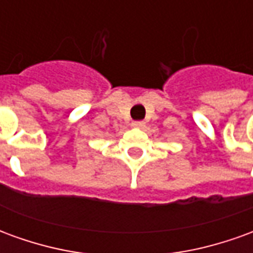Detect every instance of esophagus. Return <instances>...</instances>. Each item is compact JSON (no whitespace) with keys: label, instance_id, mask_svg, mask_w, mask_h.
<instances>
[{"label":"esophagus","instance_id":"1","mask_svg":"<svg viewBox=\"0 0 253 253\" xmlns=\"http://www.w3.org/2000/svg\"><path fill=\"white\" fill-rule=\"evenodd\" d=\"M131 126H132V127H135V128H143V127H145V122H143V121L132 122Z\"/></svg>","mask_w":253,"mask_h":253}]
</instances>
